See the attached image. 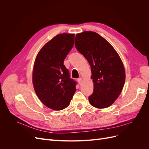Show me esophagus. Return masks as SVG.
Segmentation results:
<instances>
[{
    "label": "esophagus",
    "instance_id": "obj_1",
    "mask_svg": "<svg viewBox=\"0 0 149 149\" xmlns=\"http://www.w3.org/2000/svg\"><path fill=\"white\" fill-rule=\"evenodd\" d=\"M78 81L79 84H81L82 83V81H83V78H79L78 79Z\"/></svg>",
    "mask_w": 149,
    "mask_h": 149
}]
</instances>
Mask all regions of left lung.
<instances>
[{"label":"left lung","mask_w":149,"mask_h":149,"mask_svg":"<svg viewBox=\"0 0 149 149\" xmlns=\"http://www.w3.org/2000/svg\"><path fill=\"white\" fill-rule=\"evenodd\" d=\"M74 45L91 66L94 92L89 97V103L98 109L109 107L120 95L125 83V72L119 55L94 31L77 33Z\"/></svg>","instance_id":"1"}]
</instances>
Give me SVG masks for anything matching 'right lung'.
Wrapping results in <instances>:
<instances>
[{
  "label": "right lung",
  "instance_id": "1",
  "mask_svg": "<svg viewBox=\"0 0 149 149\" xmlns=\"http://www.w3.org/2000/svg\"><path fill=\"white\" fill-rule=\"evenodd\" d=\"M74 34H58L41 48L33 65L32 82L35 91L44 105L60 111L70 105L76 82L70 78L64 60L74 45Z\"/></svg>",
  "mask_w": 149,
  "mask_h": 149
}]
</instances>
